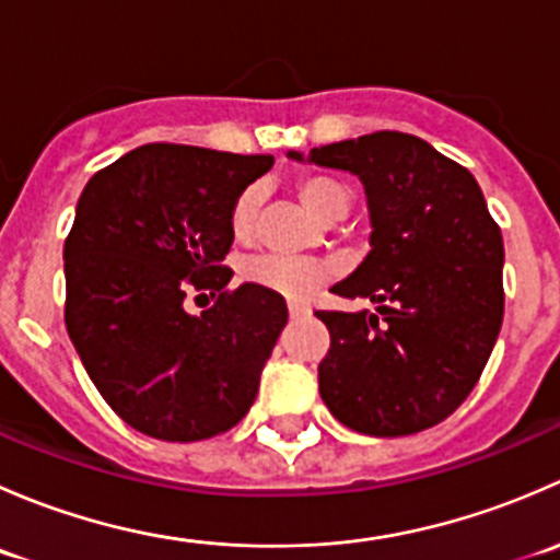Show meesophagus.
<instances>
[{"instance_id":"34e87169","label":"esophagus","mask_w":560,"mask_h":560,"mask_svg":"<svg viewBox=\"0 0 560 560\" xmlns=\"http://www.w3.org/2000/svg\"><path fill=\"white\" fill-rule=\"evenodd\" d=\"M312 312H308L306 306H301V303H290V316L292 319H303V316H308Z\"/></svg>"}]
</instances>
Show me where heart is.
Masks as SVG:
<instances>
[{"label":"heart","instance_id":"obj_1","mask_svg":"<svg viewBox=\"0 0 560 560\" xmlns=\"http://www.w3.org/2000/svg\"><path fill=\"white\" fill-rule=\"evenodd\" d=\"M295 191L301 197L303 206L314 213L322 222H338L352 208V189L343 180L332 178L325 173H308L295 180ZM259 208H262V189L259 186H246L238 197H235L233 208H230V233L238 244H248L257 233ZM330 268L319 262H308V259L295 257H279V254H268V257L248 259L244 265V279L248 284L265 287L270 292L292 298V301H306L319 284H325Z\"/></svg>","mask_w":560,"mask_h":560}]
</instances>
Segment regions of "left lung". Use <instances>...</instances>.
<instances>
[{
	"instance_id": "8db88e82",
	"label": "left lung",
	"mask_w": 560,
	"mask_h": 560,
	"mask_svg": "<svg viewBox=\"0 0 560 560\" xmlns=\"http://www.w3.org/2000/svg\"><path fill=\"white\" fill-rule=\"evenodd\" d=\"M308 162L358 175L374 228L371 252L330 292L376 312H316L330 330L322 400L369 436L439 425L479 382L504 319V241L482 189L431 143L389 129L312 149Z\"/></svg>"
}]
</instances>
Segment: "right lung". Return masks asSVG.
I'll use <instances>...</instances> for the list:
<instances>
[{
	"mask_svg": "<svg viewBox=\"0 0 560 560\" xmlns=\"http://www.w3.org/2000/svg\"><path fill=\"white\" fill-rule=\"evenodd\" d=\"M273 156L149 143L89 178L65 241V322L86 374L135 431L200 442L257 398L287 303L257 284L228 290L230 208ZM191 289L218 303L183 308Z\"/></svg>",
	"mask_w": 560,
	"mask_h": 560,
	"instance_id": "1",
	"label": "right lung"
}]
</instances>
